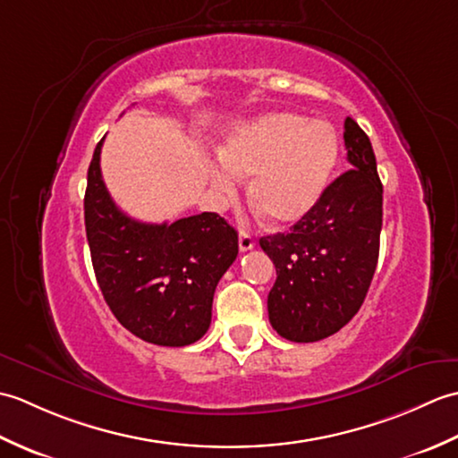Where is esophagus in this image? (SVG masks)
Segmentation results:
<instances>
[{
  "instance_id": "esophagus-1",
  "label": "esophagus",
  "mask_w": 458,
  "mask_h": 458,
  "mask_svg": "<svg viewBox=\"0 0 458 458\" xmlns=\"http://www.w3.org/2000/svg\"><path fill=\"white\" fill-rule=\"evenodd\" d=\"M238 244H240V250L242 251H248V250H251L256 246V240H254V236L250 234V232H246V230H240V234H238Z\"/></svg>"
}]
</instances>
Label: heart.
<instances>
[{"mask_svg": "<svg viewBox=\"0 0 458 458\" xmlns=\"http://www.w3.org/2000/svg\"><path fill=\"white\" fill-rule=\"evenodd\" d=\"M222 165L210 181L234 199L242 177L251 181V202L271 224H293L315 208L338 161L330 123L293 112H271L238 125L222 145Z\"/></svg>", "mask_w": 458, "mask_h": 458, "instance_id": "b5f03b06", "label": "heart"}]
</instances>
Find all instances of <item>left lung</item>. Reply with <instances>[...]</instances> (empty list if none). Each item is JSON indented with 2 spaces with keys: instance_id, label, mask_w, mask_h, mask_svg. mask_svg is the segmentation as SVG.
<instances>
[{
  "instance_id": "obj_1",
  "label": "left lung",
  "mask_w": 458,
  "mask_h": 458,
  "mask_svg": "<svg viewBox=\"0 0 458 458\" xmlns=\"http://www.w3.org/2000/svg\"><path fill=\"white\" fill-rule=\"evenodd\" d=\"M350 167L328 184L289 234L259 240L277 279L267 295L269 323L291 343L338 333L362 307L372 284L382 232V181L368 135L344 122Z\"/></svg>"
}]
</instances>
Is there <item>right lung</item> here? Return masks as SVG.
<instances>
[{"label":"right lung","instance_id":"1","mask_svg":"<svg viewBox=\"0 0 458 458\" xmlns=\"http://www.w3.org/2000/svg\"><path fill=\"white\" fill-rule=\"evenodd\" d=\"M102 143L89 167L84 224L106 303L145 343H197L210 327L214 289L238 256V232L216 212L173 224L130 218L104 184Z\"/></svg>","mask_w":458,"mask_h":458}]
</instances>
